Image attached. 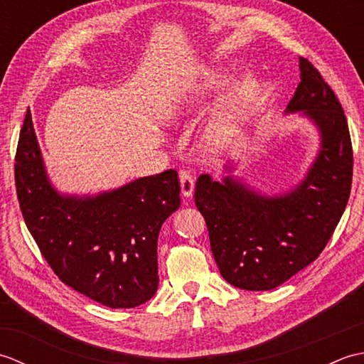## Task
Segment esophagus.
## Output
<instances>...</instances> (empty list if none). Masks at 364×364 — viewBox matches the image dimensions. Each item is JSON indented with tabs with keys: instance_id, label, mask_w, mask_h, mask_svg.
Returning a JSON list of instances; mask_svg holds the SVG:
<instances>
[{
	"instance_id": "1",
	"label": "esophagus",
	"mask_w": 364,
	"mask_h": 364,
	"mask_svg": "<svg viewBox=\"0 0 364 364\" xmlns=\"http://www.w3.org/2000/svg\"><path fill=\"white\" fill-rule=\"evenodd\" d=\"M180 184H181V194L184 197H192V192L196 188V180L188 170H180Z\"/></svg>"
}]
</instances>
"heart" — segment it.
<instances>
[{"label":"heart","mask_w":364,"mask_h":364,"mask_svg":"<svg viewBox=\"0 0 364 364\" xmlns=\"http://www.w3.org/2000/svg\"><path fill=\"white\" fill-rule=\"evenodd\" d=\"M227 81V76L219 72H211L208 73L202 81L196 82L194 86H191L186 94L178 98V102L170 109V117L176 119L180 115L200 105L203 100L210 98L213 94H215L223 84ZM257 80L252 75H245L241 80L235 82V86L230 89L225 100H223L222 107L219 114L215 115L213 122L210 123V128H208V141L213 145H219L225 137L228 136L233 123L239 119V115L242 114L244 107L249 105L250 100L255 97V92H257Z\"/></svg>","instance_id":"heart-1"}]
</instances>
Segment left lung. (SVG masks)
Listing matches in <instances>:
<instances>
[{"label":"left lung","mask_w":364,"mask_h":364,"mask_svg":"<svg viewBox=\"0 0 364 364\" xmlns=\"http://www.w3.org/2000/svg\"><path fill=\"white\" fill-rule=\"evenodd\" d=\"M299 67L300 82L286 114L301 112L321 136L304 180L280 196H262L231 175L197 180L196 205L220 275L247 291L274 289L311 264L350 196L353 153L343 106L310 60L300 58Z\"/></svg>","instance_id":"left-lung-1"}]
</instances>
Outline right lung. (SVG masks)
Wrapping results in <instances>:
<instances>
[{"label": "right lung", "instance_id": "obj_1", "mask_svg": "<svg viewBox=\"0 0 364 364\" xmlns=\"http://www.w3.org/2000/svg\"><path fill=\"white\" fill-rule=\"evenodd\" d=\"M15 188L29 233L59 280L109 308H134L158 289V236L180 208L175 170L97 196H64L46 175L28 109Z\"/></svg>", "mask_w": 364, "mask_h": 364}]
</instances>
